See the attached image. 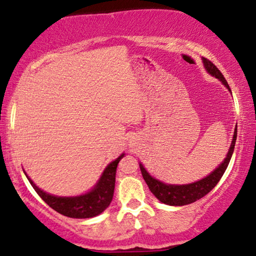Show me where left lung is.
Segmentation results:
<instances>
[{
	"label": "left lung",
	"instance_id": "left-lung-1",
	"mask_svg": "<svg viewBox=\"0 0 256 256\" xmlns=\"http://www.w3.org/2000/svg\"><path fill=\"white\" fill-rule=\"evenodd\" d=\"M202 60L207 72H208L210 76L218 78V80H219L230 92V85H228L226 80H224L222 74L220 72V70L207 58H204L202 57ZM236 130H238V126H235L233 139H232L230 150H228L226 158L224 159V162H221L213 172H210L208 176H205V178L198 180V182H194L190 184H184V185L165 184L160 182L158 179L153 178V176L146 171L144 165H142V162H139V168H140L142 178H144L146 184H148L150 190L154 194V196L159 200V202H162V204H166V205H170V206L188 205V204H192L194 202H196V200L202 199V196H205L207 193L210 192V190L216 187V184L219 182V180L221 179V176H224V171H226L228 164H230V160L232 158V154H233L234 152L235 140H236V134H238Z\"/></svg>",
	"mask_w": 256,
	"mask_h": 256
}]
</instances>
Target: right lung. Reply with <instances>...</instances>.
<instances>
[{
  "label": "right lung",
  "instance_id": "1",
  "mask_svg": "<svg viewBox=\"0 0 256 256\" xmlns=\"http://www.w3.org/2000/svg\"><path fill=\"white\" fill-rule=\"evenodd\" d=\"M124 156L125 153H122L117 159L108 164L96 185L88 192L76 196H57L44 192L43 190L36 186V184L29 178V176L24 171L23 172L28 178L29 182L32 184L34 190L51 208L66 216L74 218V219H88V218L100 216L111 204L114 192L117 166Z\"/></svg>",
  "mask_w": 256,
  "mask_h": 256
}]
</instances>
